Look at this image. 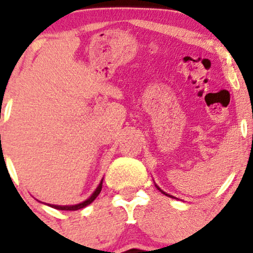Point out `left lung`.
<instances>
[{"mask_svg": "<svg viewBox=\"0 0 253 253\" xmlns=\"http://www.w3.org/2000/svg\"><path fill=\"white\" fill-rule=\"evenodd\" d=\"M156 187H157V188H158V190H160V191H161V192H162L163 194H166V196H168V197H171V198H173V196H170V194H168V193L163 192V191H162V190H161V188H160V187H158V186H157V185H156Z\"/></svg>", "mask_w": 253, "mask_h": 253, "instance_id": "obj_1", "label": "left lung"}]
</instances>
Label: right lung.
Segmentation results:
<instances>
[{"label":"right lung","instance_id":"right-lung-1","mask_svg":"<svg viewBox=\"0 0 253 253\" xmlns=\"http://www.w3.org/2000/svg\"><path fill=\"white\" fill-rule=\"evenodd\" d=\"M102 184H103V180H102L101 182H99L98 187L96 188L95 192L91 194L90 198H87L86 201L83 202V203H79V204H76V205H54V204H49L50 207L54 208V209H59V210H71V211H73V210H79V209H83V208H85L86 205L91 204L93 201L97 198V196H98L99 193H101V190H102Z\"/></svg>","mask_w":253,"mask_h":253}]
</instances>
